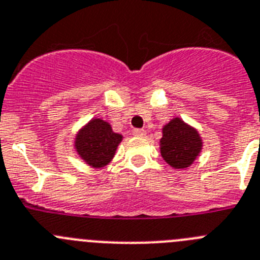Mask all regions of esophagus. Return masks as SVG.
Returning <instances> with one entry per match:
<instances>
[{
	"label": "esophagus",
	"mask_w": 260,
	"mask_h": 260,
	"mask_svg": "<svg viewBox=\"0 0 260 260\" xmlns=\"http://www.w3.org/2000/svg\"><path fill=\"white\" fill-rule=\"evenodd\" d=\"M132 133L136 137H145V136H146V131L144 129H133Z\"/></svg>",
	"instance_id": "1"
}]
</instances>
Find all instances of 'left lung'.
<instances>
[{"label":"left lung","instance_id":"obj_1","mask_svg":"<svg viewBox=\"0 0 260 260\" xmlns=\"http://www.w3.org/2000/svg\"><path fill=\"white\" fill-rule=\"evenodd\" d=\"M160 154L174 168L184 170L193 165L202 150V139L198 131L180 118H174L163 127Z\"/></svg>","mask_w":260,"mask_h":260}]
</instances>
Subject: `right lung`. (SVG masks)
<instances>
[{
	"instance_id": "add662e5",
	"label": "right lung",
	"mask_w": 260,
	"mask_h": 260,
	"mask_svg": "<svg viewBox=\"0 0 260 260\" xmlns=\"http://www.w3.org/2000/svg\"><path fill=\"white\" fill-rule=\"evenodd\" d=\"M123 136L102 119H92L76 135L75 149L86 165L102 168L111 162Z\"/></svg>"
}]
</instances>
